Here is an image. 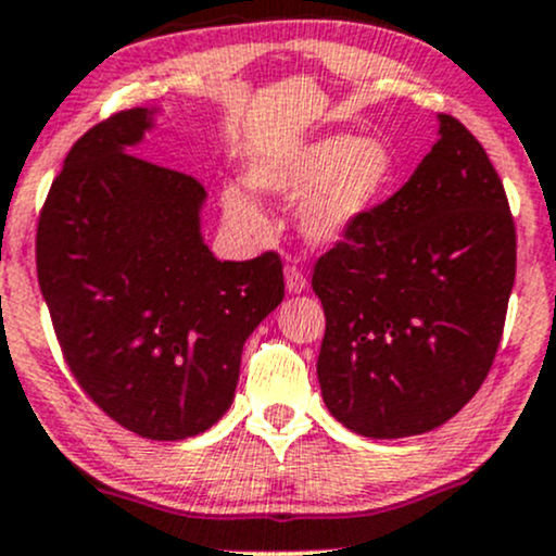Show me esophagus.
Returning a JSON list of instances; mask_svg holds the SVG:
<instances>
[{
	"mask_svg": "<svg viewBox=\"0 0 556 556\" xmlns=\"http://www.w3.org/2000/svg\"><path fill=\"white\" fill-rule=\"evenodd\" d=\"M283 278H286V289H289V294H302V291L307 289V276H304L296 265H286Z\"/></svg>",
	"mask_w": 556,
	"mask_h": 556,
	"instance_id": "1",
	"label": "esophagus"
}]
</instances>
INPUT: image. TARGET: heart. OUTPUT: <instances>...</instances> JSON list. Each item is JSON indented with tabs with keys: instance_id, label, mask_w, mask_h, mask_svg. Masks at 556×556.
Returning <instances> with one entry per match:
<instances>
[{
	"instance_id": "1",
	"label": "heart",
	"mask_w": 556,
	"mask_h": 556,
	"mask_svg": "<svg viewBox=\"0 0 556 556\" xmlns=\"http://www.w3.org/2000/svg\"><path fill=\"white\" fill-rule=\"evenodd\" d=\"M252 177L267 193L309 192L300 212L304 236L315 243H337L361 228L384 201L395 177V156L379 137L328 135L256 161ZM223 206L232 228L247 236L265 232V214L241 185L225 188Z\"/></svg>"
}]
</instances>
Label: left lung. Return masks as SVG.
<instances>
[{
	"label": "left lung",
	"mask_w": 556,
	"mask_h": 556,
	"mask_svg": "<svg viewBox=\"0 0 556 556\" xmlns=\"http://www.w3.org/2000/svg\"><path fill=\"white\" fill-rule=\"evenodd\" d=\"M515 270L504 182L477 137L440 113L410 180L315 262L333 419L395 440L456 416L491 371Z\"/></svg>",
	"instance_id": "1"
}]
</instances>
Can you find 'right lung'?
<instances>
[{
  "mask_svg": "<svg viewBox=\"0 0 556 556\" xmlns=\"http://www.w3.org/2000/svg\"><path fill=\"white\" fill-rule=\"evenodd\" d=\"M153 111H118L74 142L37 228V276L63 357L103 414L148 440L206 432L230 408L241 352L283 300L276 252L219 262L206 190L137 159Z\"/></svg>",
  "mask_w": 556,
  "mask_h": 556,
  "instance_id": "1",
  "label": "right lung"
}]
</instances>
